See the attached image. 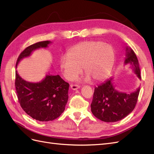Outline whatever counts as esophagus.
I'll use <instances>...</instances> for the list:
<instances>
[{
    "label": "esophagus",
    "instance_id": "1",
    "mask_svg": "<svg viewBox=\"0 0 154 154\" xmlns=\"http://www.w3.org/2000/svg\"><path fill=\"white\" fill-rule=\"evenodd\" d=\"M70 88L72 90H76L80 88V86L78 85H74V84H71L70 85Z\"/></svg>",
    "mask_w": 154,
    "mask_h": 154
}]
</instances>
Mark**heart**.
<instances>
[{
    "label": "heart",
    "mask_w": 154,
    "mask_h": 154,
    "mask_svg": "<svg viewBox=\"0 0 154 154\" xmlns=\"http://www.w3.org/2000/svg\"><path fill=\"white\" fill-rule=\"evenodd\" d=\"M115 54L110 44L99 41H88L76 45L68 54L61 56L60 68L68 80H74L82 71L86 73L85 80L90 78L99 81L106 78L113 66Z\"/></svg>",
    "instance_id": "heart-1"
}]
</instances>
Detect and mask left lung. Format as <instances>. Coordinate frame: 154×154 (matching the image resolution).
Masks as SVG:
<instances>
[{
  "instance_id": "1",
  "label": "left lung",
  "mask_w": 154,
  "mask_h": 154,
  "mask_svg": "<svg viewBox=\"0 0 154 154\" xmlns=\"http://www.w3.org/2000/svg\"><path fill=\"white\" fill-rule=\"evenodd\" d=\"M125 52L124 64L129 65L141 80L139 64L134 51L127 46ZM139 92L140 88L130 93L118 91L113 84V78H111L95 88L91 104V112L103 122H118L134 110Z\"/></svg>"
}]
</instances>
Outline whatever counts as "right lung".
<instances>
[{
    "instance_id": "right-lung-1",
    "label": "right lung",
    "mask_w": 154,
    "mask_h": 154,
    "mask_svg": "<svg viewBox=\"0 0 154 154\" xmlns=\"http://www.w3.org/2000/svg\"><path fill=\"white\" fill-rule=\"evenodd\" d=\"M50 43V41H42L26 48L18 57L16 68L22 59L29 57L33 51L46 48ZM15 86L21 108L36 120L53 121L64 112L69 99V84L59 75L49 74L41 82L33 83L23 80L16 70Z\"/></svg>"
}]
</instances>
